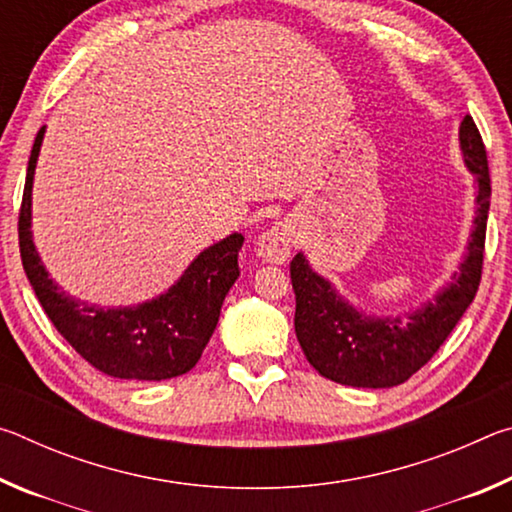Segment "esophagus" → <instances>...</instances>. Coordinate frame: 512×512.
<instances>
[{"mask_svg":"<svg viewBox=\"0 0 512 512\" xmlns=\"http://www.w3.org/2000/svg\"><path fill=\"white\" fill-rule=\"evenodd\" d=\"M296 244V232L289 221H277L268 228L257 241V255L264 262L282 264L291 255V248Z\"/></svg>","mask_w":512,"mask_h":512,"instance_id":"esophagus-1","label":"esophagus"}]
</instances>
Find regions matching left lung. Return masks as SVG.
Masks as SVG:
<instances>
[{"label":"left lung","mask_w":512,"mask_h":512,"mask_svg":"<svg viewBox=\"0 0 512 512\" xmlns=\"http://www.w3.org/2000/svg\"><path fill=\"white\" fill-rule=\"evenodd\" d=\"M461 149L479 183V207L461 271L436 302H429L409 318L372 320L336 296L329 282L311 271L300 253L291 259V284L296 291L293 325L307 361L323 377L359 388L404 384L438 352L472 305L483 273L490 171L481 133L470 115H465L461 124Z\"/></svg>","instance_id":"1"}]
</instances>
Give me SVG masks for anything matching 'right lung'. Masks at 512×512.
<instances>
[{
    "mask_svg": "<svg viewBox=\"0 0 512 512\" xmlns=\"http://www.w3.org/2000/svg\"><path fill=\"white\" fill-rule=\"evenodd\" d=\"M45 126L33 142L24 183L17 237L24 273L58 334L92 363L119 379L160 381L192 370L219 323L225 293L239 277L241 235H230L198 255L178 284L151 302L101 309L69 298L49 280L31 241V185Z\"/></svg>",
    "mask_w": 512,
    "mask_h": 512,
    "instance_id": "obj_1",
    "label": "right lung"
}]
</instances>
